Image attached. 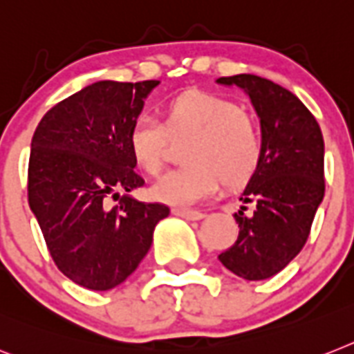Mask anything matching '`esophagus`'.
<instances>
[{"label":"esophagus","instance_id":"1","mask_svg":"<svg viewBox=\"0 0 354 354\" xmlns=\"http://www.w3.org/2000/svg\"><path fill=\"white\" fill-rule=\"evenodd\" d=\"M171 212H174V215L186 218V221H201V218H204V213L203 212H195V209L175 208V209H171Z\"/></svg>","mask_w":354,"mask_h":354}]
</instances>
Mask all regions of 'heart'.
Segmentation results:
<instances>
[{"label": "heart", "mask_w": 354, "mask_h": 354, "mask_svg": "<svg viewBox=\"0 0 354 354\" xmlns=\"http://www.w3.org/2000/svg\"><path fill=\"white\" fill-rule=\"evenodd\" d=\"M168 136H188L180 168L166 171L150 188V197L174 208H186L212 195L223 183L246 184L259 170L264 153L261 128L233 99L188 90L165 108V124L141 113L128 128L127 145L133 165L148 175L162 166Z\"/></svg>", "instance_id": "1"}]
</instances>
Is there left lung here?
Here are the masks:
<instances>
[{"instance_id": "8db88e82", "label": "left lung", "mask_w": 354, "mask_h": 354, "mask_svg": "<svg viewBox=\"0 0 354 354\" xmlns=\"http://www.w3.org/2000/svg\"><path fill=\"white\" fill-rule=\"evenodd\" d=\"M218 84L244 90L261 119L264 153L242 189L253 204L233 213L239 236L218 255L224 268L244 280H264L299 255L324 198V137L317 119L295 93L251 74L218 77Z\"/></svg>"}]
</instances>
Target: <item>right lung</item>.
Listing matches in <instances>:
<instances>
[{"label":"right lung","instance_id":"1","mask_svg":"<svg viewBox=\"0 0 354 354\" xmlns=\"http://www.w3.org/2000/svg\"><path fill=\"white\" fill-rule=\"evenodd\" d=\"M159 81H97L66 97L37 124L28 160V204L55 266L77 286L115 288L137 270L165 204L130 195L145 180L127 145L128 128ZM124 191L119 207L106 198Z\"/></svg>","mask_w":354,"mask_h":354}]
</instances>
